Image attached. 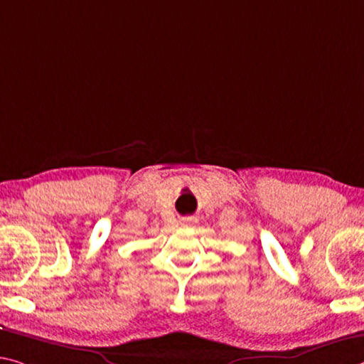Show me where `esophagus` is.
<instances>
[{"label": "esophagus", "mask_w": 364, "mask_h": 364, "mask_svg": "<svg viewBox=\"0 0 364 364\" xmlns=\"http://www.w3.org/2000/svg\"><path fill=\"white\" fill-rule=\"evenodd\" d=\"M196 222H198V220H196L194 217H184L183 220H181V223L184 225V227H193Z\"/></svg>", "instance_id": "obj_1"}]
</instances>
